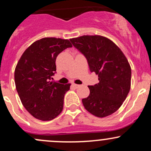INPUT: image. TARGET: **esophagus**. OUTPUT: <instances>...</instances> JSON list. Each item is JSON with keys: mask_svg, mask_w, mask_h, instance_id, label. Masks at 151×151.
<instances>
[{"mask_svg": "<svg viewBox=\"0 0 151 151\" xmlns=\"http://www.w3.org/2000/svg\"><path fill=\"white\" fill-rule=\"evenodd\" d=\"M72 86H73V87L76 88V89H77V88L79 87V86H80V85H79V84H72Z\"/></svg>", "mask_w": 151, "mask_h": 151, "instance_id": "obj_1", "label": "esophagus"}]
</instances>
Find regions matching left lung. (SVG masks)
Instances as JSON below:
<instances>
[{"instance_id": "1", "label": "left lung", "mask_w": 151, "mask_h": 151, "mask_svg": "<svg viewBox=\"0 0 151 151\" xmlns=\"http://www.w3.org/2000/svg\"><path fill=\"white\" fill-rule=\"evenodd\" d=\"M85 57L89 70L99 82L88 86L90 93L82 99L89 113L99 118L114 114L125 101L131 88V69L115 43L100 35H84L70 40Z\"/></svg>"}]
</instances>
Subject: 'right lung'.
<instances>
[{"label": "right lung", "instance_id": "1", "mask_svg": "<svg viewBox=\"0 0 151 151\" xmlns=\"http://www.w3.org/2000/svg\"><path fill=\"white\" fill-rule=\"evenodd\" d=\"M72 45L68 40L45 37L24 52L15 70V83L26 110L35 118L50 121L62 112L70 84L50 81L56 73L57 57Z\"/></svg>", "mask_w": 151, "mask_h": 151}]
</instances>
